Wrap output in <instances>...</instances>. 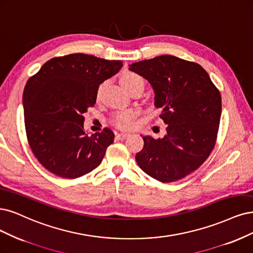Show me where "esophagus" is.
Instances as JSON below:
<instances>
[{
  "mask_svg": "<svg viewBox=\"0 0 253 253\" xmlns=\"http://www.w3.org/2000/svg\"><path fill=\"white\" fill-rule=\"evenodd\" d=\"M128 136H129V134H127V133H118V134H116V138L119 139V140H123V139H126Z\"/></svg>",
  "mask_w": 253,
  "mask_h": 253,
  "instance_id": "esophagus-1",
  "label": "esophagus"
}]
</instances>
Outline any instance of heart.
Returning <instances> with one entry per match:
<instances>
[{"instance_id": "1", "label": "heart", "mask_w": 253, "mask_h": 253, "mask_svg": "<svg viewBox=\"0 0 253 253\" xmlns=\"http://www.w3.org/2000/svg\"><path fill=\"white\" fill-rule=\"evenodd\" d=\"M120 83L126 91L135 88V86H141L142 89L144 86L143 78L139 74L135 72H130V71H126L121 74ZM101 90H102V85H100L97 90V93H96L97 99L100 96ZM136 116H137V112L134 110H126L123 112H119L114 116V118H113V125L121 129H128L132 127Z\"/></svg>"}]
</instances>
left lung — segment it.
Wrapping results in <instances>:
<instances>
[{"mask_svg": "<svg viewBox=\"0 0 253 253\" xmlns=\"http://www.w3.org/2000/svg\"><path fill=\"white\" fill-rule=\"evenodd\" d=\"M155 92V107L167 126L163 138L143 136L136 161L145 173L163 183L196 170L213 150L222 99L210 75L197 63L160 55L129 65Z\"/></svg>", "mask_w": 253, "mask_h": 253, "instance_id": "1", "label": "left lung"}]
</instances>
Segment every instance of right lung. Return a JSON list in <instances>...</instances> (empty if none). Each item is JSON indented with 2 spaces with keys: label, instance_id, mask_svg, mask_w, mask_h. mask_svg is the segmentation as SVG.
Wrapping results in <instances>:
<instances>
[{
  "label": "right lung",
  "instance_id": "add662e5",
  "mask_svg": "<svg viewBox=\"0 0 253 253\" xmlns=\"http://www.w3.org/2000/svg\"><path fill=\"white\" fill-rule=\"evenodd\" d=\"M121 67V60L75 53L51 58L29 78L23 94L26 134L50 172L75 179L101 163L114 133L106 127L88 136L84 115L96 102L99 84Z\"/></svg>",
  "mask_w": 253,
  "mask_h": 253
}]
</instances>
